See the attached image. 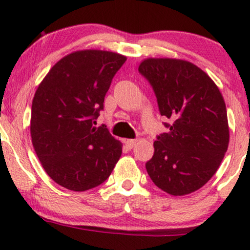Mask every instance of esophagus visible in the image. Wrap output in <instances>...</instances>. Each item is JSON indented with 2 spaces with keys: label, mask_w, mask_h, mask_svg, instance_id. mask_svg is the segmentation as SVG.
<instances>
[{
  "label": "esophagus",
  "mask_w": 250,
  "mask_h": 250,
  "mask_svg": "<svg viewBox=\"0 0 250 250\" xmlns=\"http://www.w3.org/2000/svg\"><path fill=\"white\" fill-rule=\"evenodd\" d=\"M137 142H138L137 139H127V140H125L126 147H127V148H133V146L136 145Z\"/></svg>",
  "instance_id": "esophagus-1"
}]
</instances>
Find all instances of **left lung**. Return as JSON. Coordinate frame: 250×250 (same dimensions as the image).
I'll return each instance as SVG.
<instances>
[{
    "instance_id": "1",
    "label": "left lung",
    "mask_w": 250,
    "mask_h": 250,
    "mask_svg": "<svg viewBox=\"0 0 250 250\" xmlns=\"http://www.w3.org/2000/svg\"><path fill=\"white\" fill-rule=\"evenodd\" d=\"M157 97L168 132L157 137L146 169L154 185L171 195L201 188L218 171L229 143L227 110L219 87L194 64L147 58L139 65Z\"/></svg>"
}]
</instances>
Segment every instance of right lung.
Listing matches in <instances>:
<instances>
[{
  "label": "right lung",
  "instance_id": "right-lung-1",
  "mask_svg": "<svg viewBox=\"0 0 250 250\" xmlns=\"http://www.w3.org/2000/svg\"><path fill=\"white\" fill-rule=\"evenodd\" d=\"M123 55L81 50L50 69L32 99V146L55 183L75 192L99 186L122 155V144L106 126L96 127Z\"/></svg>",
  "mask_w": 250,
  "mask_h": 250
}]
</instances>
